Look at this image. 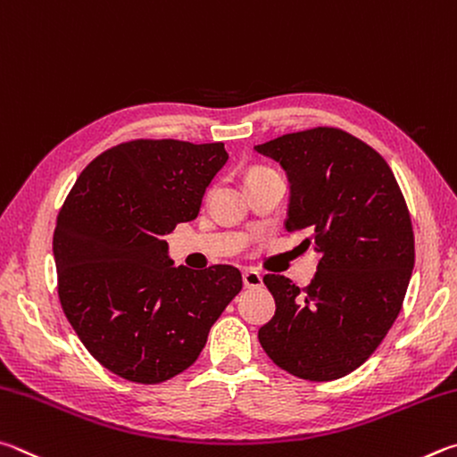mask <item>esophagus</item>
<instances>
[{
    "label": "esophagus",
    "mask_w": 457,
    "mask_h": 457,
    "mask_svg": "<svg viewBox=\"0 0 457 457\" xmlns=\"http://www.w3.org/2000/svg\"><path fill=\"white\" fill-rule=\"evenodd\" d=\"M243 283H245L246 289H259V287H262V275L254 269H245L243 270Z\"/></svg>",
    "instance_id": "obj_1"
}]
</instances>
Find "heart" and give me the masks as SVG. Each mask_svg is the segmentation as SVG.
Wrapping results in <instances>:
<instances>
[{"label": "heart", "mask_w": 457, "mask_h": 457, "mask_svg": "<svg viewBox=\"0 0 457 457\" xmlns=\"http://www.w3.org/2000/svg\"><path fill=\"white\" fill-rule=\"evenodd\" d=\"M261 170H262V168H254V170H251L249 174H253V172H261Z\"/></svg>", "instance_id": "1"}]
</instances>
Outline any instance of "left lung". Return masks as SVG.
I'll list each match as a JSON object with an SVG mask.
<instances>
[{
	"instance_id": "obj_1",
	"label": "left lung",
	"mask_w": 457,
	"mask_h": 457,
	"mask_svg": "<svg viewBox=\"0 0 457 457\" xmlns=\"http://www.w3.org/2000/svg\"><path fill=\"white\" fill-rule=\"evenodd\" d=\"M254 150L289 176L285 228L303 230V245L321 253L305 289L283 275L262 278L277 311L259 341L295 378H345L381 345L403 305L415 262L403 192L379 152L339 128L285 134Z\"/></svg>"
}]
</instances>
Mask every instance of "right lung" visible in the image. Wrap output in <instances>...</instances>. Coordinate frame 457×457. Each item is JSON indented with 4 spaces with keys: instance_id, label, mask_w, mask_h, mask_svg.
<instances>
[{
    "instance_id": "add662e5",
    "label": "right lung",
    "mask_w": 457,
    "mask_h": 457,
    "mask_svg": "<svg viewBox=\"0 0 457 457\" xmlns=\"http://www.w3.org/2000/svg\"><path fill=\"white\" fill-rule=\"evenodd\" d=\"M227 160L222 142H122L94 158L63 200L54 230L63 315L118 378L150 386L188 370L243 289L237 267H172L164 241L196 219Z\"/></svg>"
}]
</instances>
